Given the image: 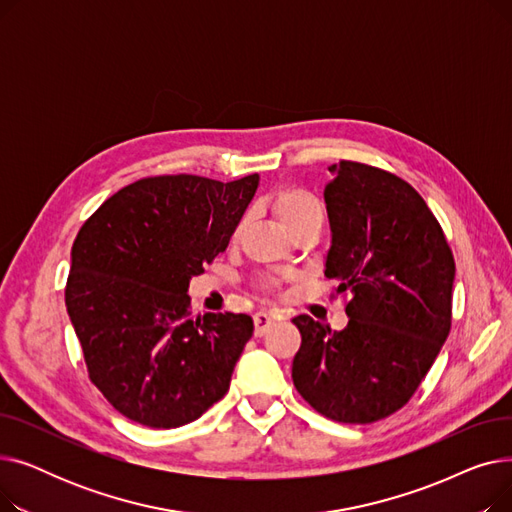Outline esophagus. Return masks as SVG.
I'll list each match as a JSON object with an SVG mask.
<instances>
[{"mask_svg":"<svg viewBox=\"0 0 512 512\" xmlns=\"http://www.w3.org/2000/svg\"><path fill=\"white\" fill-rule=\"evenodd\" d=\"M253 321H255V336H263L267 330H270L276 324V319L270 313H263V311L255 313Z\"/></svg>","mask_w":512,"mask_h":512,"instance_id":"1","label":"esophagus"}]
</instances>
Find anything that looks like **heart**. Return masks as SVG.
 Here are the masks:
<instances>
[{
  "label": "heart",
  "mask_w": 512,
  "mask_h": 512,
  "mask_svg": "<svg viewBox=\"0 0 512 512\" xmlns=\"http://www.w3.org/2000/svg\"><path fill=\"white\" fill-rule=\"evenodd\" d=\"M272 209L276 213V218L280 224L294 234L299 228L324 220V207H321L319 199L307 191L303 186H282L270 197ZM247 226V218H240L234 232H232V242H236L242 236V230ZM276 288V282H265V290Z\"/></svg>",
  "instance_id": "b5f03b06"
}]
</instances>
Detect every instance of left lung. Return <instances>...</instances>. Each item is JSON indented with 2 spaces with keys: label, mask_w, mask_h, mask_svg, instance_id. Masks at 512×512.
I'll return each instance as SVG.
<instances>
[{
  "label": "left lung",
  "mask_w": 512,
  "mask_h": 512,
  "mask_svg": "<svg viewBox=\"0 0 512 512\" xmlns=\"http://www.w3.org/2000/svg\"><path fill=\"white\" fill-rule=\"evenodd\" d=\"M330 172L326 278L351 294L348 326L332 332L309 315L294 317L301 348L292 382L324 417L373 423L407 405L448 338L454 257L407 180L348 159Z\"/></svg>",
  "instance_id": "obj_1"
}]
</instances>
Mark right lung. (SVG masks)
<instances>
[{
  "label": "right lung",
  "mask_w": 512,
  "mask_h": 512,
  "mask_svg": "<svg viewBox=\"0 0 512 512\" xmlns=\"http://www.w3.org/2000/svg\"><path fill=\"white\" fill-rule=\"evenodd\" d=\"M257 184L259 174L141 178L78 230L66 309L89 380L126 419L180 427L228 392L253 319L193 317L186 290L226 251Z\"/></svg>",
  "instance_id": "right-lung-1"
}]
</instances>
